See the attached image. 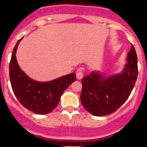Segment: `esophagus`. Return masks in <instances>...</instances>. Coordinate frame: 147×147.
Returning a JSON list of instances; mask_svg holds the SVG:
<instances>
[{
    "label": "esophagus",
    "mask_w": 147,
    "mask_h": 147,
    "mask_svg": "<svg viewBox=\"0 0 147 147\" xmlns=\"http://www.w3.org/2000/svg\"><path fill=\"white\" fill-rule=\"evenodd\" d=\"M83 76H84V73H83L82 70L81 69H78L77 71H76V77L78 79H82L83 78Z\"/></svg>",
    "instance_id": "34e87169"
}]
</instances>
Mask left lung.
I'll list each match as a JSON object with an SVG mask.
<instances>
[{
  "mask_svg": "<svg viewBox=\"0 0 147 147\" xmlns=\"http://www.w3.org/2000/svg\"><path fill=\"white\" fill-rule=\"evenodd\" d=\"M127 60L128 63L121 74L105 78L92 73L82 78L81 102L89 113L95 116L112 114L129 98L138 74L137 55L132 44Z\"/></svg>",
  "mask_w": 147,
  "mask_h": 147,
  "instance_id": "left-lung-1",
  "label": "left lung"
}]
</instances>
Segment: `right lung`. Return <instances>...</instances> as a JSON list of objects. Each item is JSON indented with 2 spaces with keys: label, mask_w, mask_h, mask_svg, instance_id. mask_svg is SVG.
<instances>
[{
  "label": "right lung",
  "mask_w": 147,
  "mask_h": 147,
  "mask_svg": "<svg viewBox=\"0 0 147 147\" xmlns=\"http://www.w3.org/2000/svg\"><path fill=\"white\" fill-rule=\"evenodd\" d=\"M20 40L13 50L9 65L10 84L15 96L24 107L36 114H47L57 107L60 97L69 85L75 82L76 75L71 73L48 82H38L26 76L20 69L16 51Z\"/></svg>",
  "instance_id": "right-lung-1"
}]
</instances>
